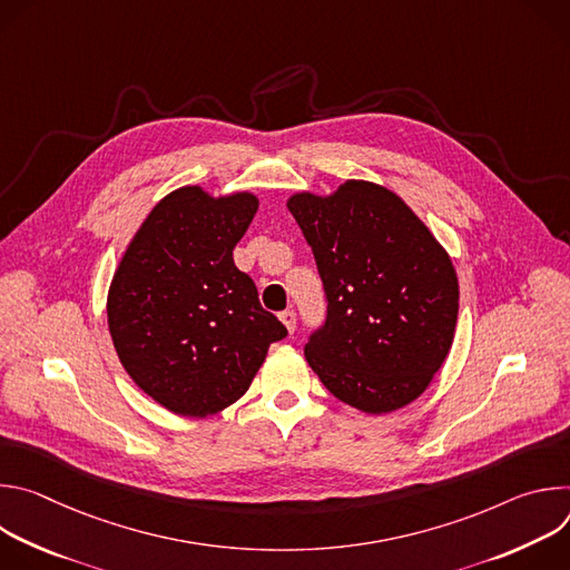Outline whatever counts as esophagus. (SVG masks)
Instances as JSON below:
<instances>
[{
    "label": "esophagus",
    "mask_w": 570,
    "mask_h": 570,
    "mask_svg": "<svg viewBox=\"0 0 570 570\" xmlns=\"http://www.w3.org/2000/svg\"><path fill=\"white\" fill-rule=\"evenodd\" d=\"M279 320L284 322V327L288 330V334L295 332V324H297V317H295V311L293 308H286L279 313Z\"/></svg>",
    "instance_id": "1"
}]
</instances>
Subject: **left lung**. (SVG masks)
Segmentation results:
<instances>
[{
  "instance_id": "obj_1",
  "label": "left lung",
  "mask_w": 570,
  "mask_h": 570,
  "mask_svg": "<svg viewBox=\"0 0 570 570\" xmlns=\"http://www.w3.org/2000/svg\"><path fill=\"white\" fill-rule=\"evenodd\" d=\"M313 250L327 317L304 356L336 399L370 415L415 401L453 345L458 275L394 191L347 180L286 203Z\"/></svg>"
}]
</instances>
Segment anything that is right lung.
<instances>
[{
  "label": "right lung",
  "mask_w": 570,
  "mask_h": 570,
  "mask_svg": "<svg viewBox=\"0 0 570 570\" xmlns=\"http://www.w3.org/2000/svg\"><path fill=\"white\" fill-rule=\"evenodd\" d=\"M257 207L250 191L214 198L203 187H180L150 209L112 277L108 330L117 356L176 415L227 409L286 336L232 259Z\"/></svg>",
  "instance_id": "right-lung-1"
}]
</instances>
